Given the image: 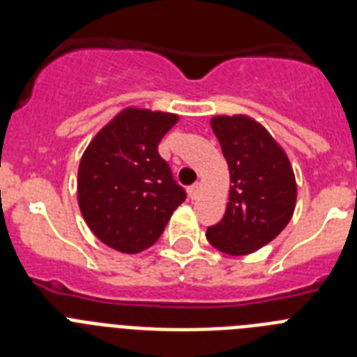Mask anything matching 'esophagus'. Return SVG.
Listing matches in <instances>:
<instances>
[{
    "label": "esophagus",
    "instance_id": "34e87169",
    "mask_svg": "<svg viewBox=\"0 0 357 357\" xmlns=\"http://www.w3.org/2000/svg\"><path fill=\"white\" fill-rule=\"evenodd\" d=\"M188 193H189V197H191V200H197V198L200 197V193H202L200 182H197V184H193V185H189Z\"/></svg>",
    "mask_w": 357,
    "mask_h": 357
}]
</instances>
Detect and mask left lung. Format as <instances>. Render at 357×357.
<instances>
[{
  "instance_id": "left-lung-1",
  "label": "left lung",
  "mask_w": 357,
  "mask_h": 357,
  "mask_svg": "<svg viewBox=\"0 0 357 357\" xmlns=\"http://www.w3.org/2000/svg\"><path fill=\"white\" fill-rule=\"evenodd\" d=\"M230 172V193L222 222L207 229L214 248L229 255L259 250L284 230L295 211L296 182L284 150L248 116H214Z\"/></svg>"
}]
</instances>
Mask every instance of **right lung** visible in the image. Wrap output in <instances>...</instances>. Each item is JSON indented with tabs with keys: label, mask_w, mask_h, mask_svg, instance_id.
Returning <instances> with one entry per match:
<instances>
[{
	"label": "right lung",
	"mask_w": 357,
	"mask_h": 357,
	"mask_svg": "<svg viewBox=\"0 0 357 357\" xmlns=\"http://www.w3.org/2000/svg\"><path fill=\"white\" fill-rule=\"evenodd\" d=\"M178 116L121 110L94 135L78 166V206L100 241L123 254L151 247L185 200L159 143Z\"/></svg>",
	"instance_id": "right-lung-1"
}]
</instances>
